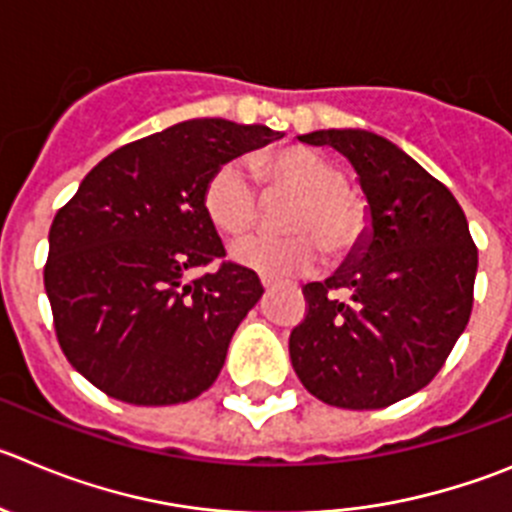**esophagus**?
I'll list each match as a JSON object with an SVG mask.
<instances>
[{
  "instance_id": "esophagus-1",
  "label": "esophagus",
  "mask_w": 512,
  "mask_h": 512,
  "mask_svg": "<svg viewBox=\"0 0 512 512\" xmlns=\"http://www.w3.org/2000/svg\"><path fill=\"white\" fill-rule=\"evenodd\" d=\"M261 287H264V289H266V292H271V287H274V284H271V281H269V279H261Z\"/></svg>"
}]
</instances>
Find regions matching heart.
<instances>
[{
    "mask_svg": "<svg viewBox=\"0 0 512 512\" xmlns=\"http://www.w3.org/2000/svg\"><path fill=\"white\" fill-rule=\"evenodd\" d=\"M256 170L271 190L299 195L284 228L292 236H251L233 246V259L269 279L309 274L322 261V246L340 259L363 238L368 210L350 187L345 172L325 154L307 147H287L261 157ZM203 208L225 238H241L261 213L256 182L243 162H225L210 175Z\"/></svg>",
    "mask_w": 512,
    "mask_h": 512,
    "instance_id": "b5f03b06",
    "label": "heart"
}]
</instances>
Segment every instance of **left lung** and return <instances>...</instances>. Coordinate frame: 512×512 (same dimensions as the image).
Instances as JSON below:
<instances>
[{
  "label": "left lung",
  "instance_id": "left-lung-1",
  "mask_svg": "<svg viewBox=\"0 0 512 512\" xmlns=\"http://www.w3.org/2000/svg\"><path fill=\"white\" fill-rule=\"evenodd\" d=\"M299 142L348 157L370 231L325 281L302 289L307 317L289 355L312 396L337 409H383L442 370L470 322L477 246L452 192L388 139L322 129Z\"/></svg>",
  "mask_w": 512,
  "mask_h": 512
}]
</instances>
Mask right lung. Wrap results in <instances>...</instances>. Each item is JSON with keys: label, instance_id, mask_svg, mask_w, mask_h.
Wrapping results in <instances>:
<instances>
[{"label": "right lung", "instance_id": "obj_1", "mask_svg": "<svg viewBox=\"0 0 512 512\" xmlns=\"http://www.w3.org/2000/svg\"><path fill=\"white\" fill-rule=\"evenodd\" d=\"M281 139L261 124L190 119L111 152L50 225L45 292L65 358L106 396L185 403L213 386L264 287L203 208L220 164Z\"/></svg>", "mask_w": 512, "mask_h": 512}]
</instances>
